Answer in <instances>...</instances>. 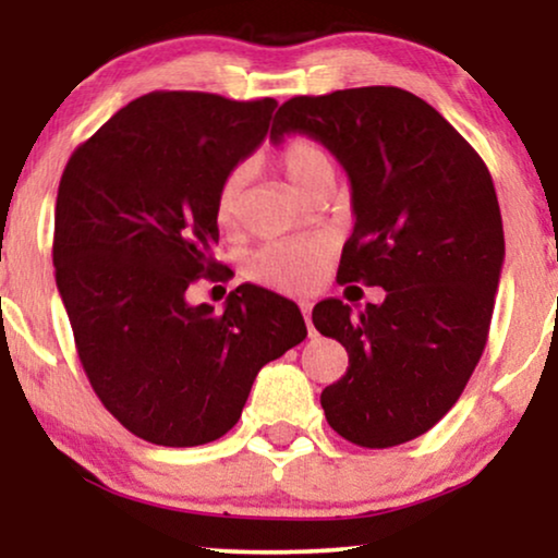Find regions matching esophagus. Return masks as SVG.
Masks as SVG:
<instances>
[{
    "label": "esophagus",
    "mask_w": 558,
    "mask_h": 558,
    "mask_svg": "<svg viewBox=\"0 0 558 558\" xmlns=\"http://www.w3.org/2000/svg\"><path fill=\"white\" fill-rule=\"evenodd\" d=\"M300 310H302V315H304V323H307V330L312 335V330H315V327H312V304L310 302H300Z\"/></svg>",
    "instance_id": "esophagus-1"
}]
</instances>
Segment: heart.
I'll use <instances>...</instances> for the list:
<instances>
[{
    "instance_id": "1",
    "label": "heart",
    "mask_w": 558,
    "mask_h": 558,
    "mask_svg": "<svg viewBox=\"0 0 558 558\" xmlns=\"http://www.w3.org/2000/svg\"><path fill=\"white\" fill-rule=\"evenodd\" d=\"M279 165L292 185L304 197H310L327 182H335V162L323 144L307 136H292L279 151ZM243 185L246 174L233 170L220 182L216 197V220L220 228L233 231L241 223L243 210ZM325 269V246L319 241H274L251 258L248 274L258 284L284 289V292H300L310 289L323 277Z\"/></svg>"
}]
</instances>
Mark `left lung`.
<instances>
[{"label": "left lung", "instance_id": "8db88e82", "mask_svg": "<svg viewBox=\"0 0 558 558\" xmlns=\"http://www.w3.org/2000/svg\"><path fill=\"white\" fill-rule=\"evenodd\" d=\"M289 134L330 149L350 180L355 226L338 281L386 289L357 315L340 300L312 310L348 350L319 403L353 445H403L454 407L485 350L506 258L493 178L434 106L393 86L289 98L271 142Z\"/></svg>", "mask_w": 558, "mask_h": 558}]
</instances>
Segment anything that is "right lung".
<instances>
[{
	"instance_id": "1",
	"label": "right lung",
	"mask_w": 558,
	"mask_h": 558,
	"mask_svg": "<svg viewBox=\"0 0 558 558\" xmlns=\"http://www.w3.org/2000/svg\"><path fill=\"white\" fill-rule=\"evenodd\" d=\"M274 98L155 90L68 159L52 264L83 371L136 437L197 447L241 418L256 373L307 338L292 300L241 284L223 312L190 304L213 277L216 197L264 142Z\"/></svg>"
}]
</instances>
